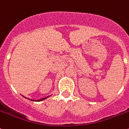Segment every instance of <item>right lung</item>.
<instances>
[{
	"label": "right lung",
	"instance_id": "add662e5",
	"mask_svg": "<svg viewBox=\"0 0 129 129\" xmlns=\"http://www.w3.org/2000/svg\"><path fill=\"white\" fill-rule=\"evenodd\" d=\"M46 98H47V97H45V98H43V99H40V100H37H37H36V101H34V100L33 101H38V102H39V101H43V100H44V99H46ZM27 99H28L27 98ZM31 101H32V100H31Z\"/></svg>",
	"mask_w": 129,
	"mask_h": 129
}]
</instances>
